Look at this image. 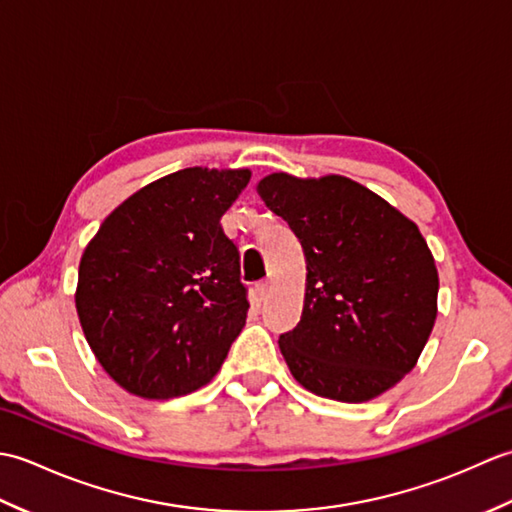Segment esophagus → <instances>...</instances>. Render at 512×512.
<instances>
[{
	"label": "esophagus",
	"instance_id": "esophagus-1",
	"mask_svg": "<svg viewBox=\"0 0 512 512\" xmlns=\"http://www.w3.org/2000/svg\"><path fill=\"white\" fill-rule=\"evenodd\" d=\"M255 290H257L259 301H264L268 297V292H270V281L268 279L266 281H259V284L255 286Z\"/></svg>",
	"mask_w": 512,
	"mask_h": 512
}]
</instances>
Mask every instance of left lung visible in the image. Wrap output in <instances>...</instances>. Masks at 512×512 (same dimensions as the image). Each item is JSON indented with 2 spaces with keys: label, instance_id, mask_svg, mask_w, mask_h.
<instances>
[{
  "label": "left lung",
  "instance_id": "8db88e82",
  "mask_svg": "<svg viewBox=\"0 0 512 512\" xmlns=\"http://www.w3.org/2000/svg\"><path fill=\"white\" fill-rule=\"evenodd\" d=\"M306 255V299L279 336L312 394L365 402L411 372L438 314V270L418 226L350 178L273 173L257 184Z\"/></svg>",
  "mask_w": 512,
  "mask_h": 512
}]
</instances>
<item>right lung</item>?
I'll use <instances>...</instances> for the list:
<instances>
[{"label": "right lung", "instance_id": "add662e5", "mask_svg": "<svg viewBox=\"0 0 512 512\" xmlns=\"http://www.w3.org/2000/svg\"><path fill=\"white\" fill-rule=\"evenodd\" d=\"M248 180V169L171 173L107 215L85 248L76 312L94 356L129 394H191L242 332L248 290L220 217Z\"/></svg>", "mask_w": 512, "mask_h": 512}]
</instances>
